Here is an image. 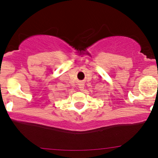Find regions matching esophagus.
Returning <instances> with one entry per match:
<instances>
[{
	"mask_svg": "<svg viewBox=\"0 0 158 158\" xmlns=\"http://www.w3.org/2000/svg\"><path fill=\"white\" fill-rule=\"evenodd\" d=\"M79 89L80 90H83L84 89V85L82 84V83H80V84H79Z\"/></svg>",
	"mask_w": 158,
	"mask_h": 158,
	"instance_id": "1",
	"label": "esophagus"
}]
</instances>
